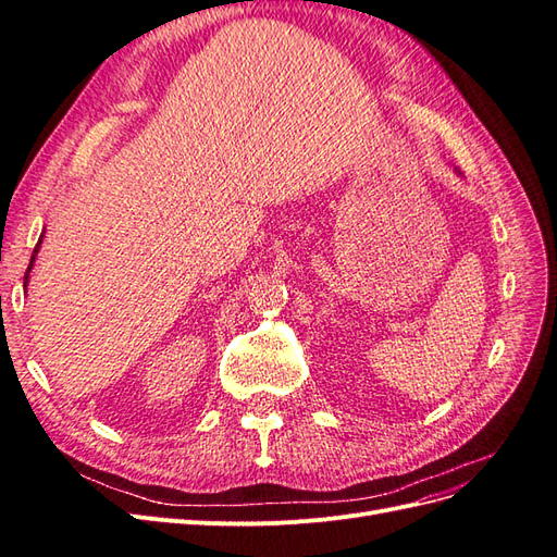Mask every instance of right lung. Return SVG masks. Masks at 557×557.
Segmentation results:
<instances>
[{
  "mask_svg": "<svg viewBox=\"0 0 557 557\" xmlns=\"http://www.w3.org/2000/svg\"><path fill=\"white\" fill-rule=\"evenodd\" d=\"M39 244H41V239H39ZM39 244L35 246V252H32V260H29V267H27V272H25V283H27V274H29V269H32V264H35V258H37V252H39Z\"/></svg>",
  "mask_w": 557,
  "mask_h": 557,
  "instance_id": "obj_1",
  "label": "right lung"
}]
</instances>
